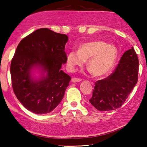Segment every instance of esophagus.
Listing matches in <instances>:
<instances>
[{"mask_svg":"<svg viewBox=\"0 0 147 147\" xmlns=\"http://www.w3.org/2000/svg\"><path fill=\"white\" fill-rule=\"evenodd\" d=\"M82 81V79L80 78H73L71 79V82L73 83H76V82H80Z\"/></svg>","mask_w":147,"mask_h":147,"instance_id":"obj_1","label":"esophagus"}]
</instances>
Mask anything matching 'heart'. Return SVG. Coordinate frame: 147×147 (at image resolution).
Wrapping results in <instances>:
<instances>
[{
  "mask_svg": "<svg viewBox=\"0 0 147 147\" xmlns=\"http://www.w3.org/2000/svg\"><path fill=\"white\" fill-rule=\"evenodd\" d=\"M117 51L113 45L103 41H93L82 45L78 51H71L66 57L70 71L82 66L87 60V67L93 76L100 77L110 71L116 62Z\"/></svg>",
  "mask_w": 147,
  "mask_h": 147,
  "instance_id": "obj_1",
  "label": "heart"
}]
</instances>
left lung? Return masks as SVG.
<instances>
[{"mask_svg":"<svg viewBox=\"0 0 147 147\" xmlns=\"http://www.w3.org/2000/svg\"><path fill=\"white\" fill-rule=\"evenodd\" d=\"M139 61L135 49L126 51L111 75L95 84L90 102L100 111L121 107L138 82Z\"/></svg>","mask_w":147,"mask_h":147,"instance_id":"8db88e82","label":"left lung"}]
</instances>
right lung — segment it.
Returning a JSON list of instances; mask_svg holds the SVG:
<instances>
[{"label": "right lung", "mask_w": 147, "mask_h": 147, "mask_svg": "<svg viewBox=\"0 0 147 147\" xmlns=\"http://www.w3.org/2000/svg\"><path fill=\"white\" fill-rule=\"evenodd\" d=\"M67 40L65 34L43 28L22 39L17 47L11 64L12 89L22 105L33 113H49L64 97L71 79L61 69L66 62ZM33 67L42 73L38 80L31 76Z\"/></svg>", "instance_id": "right-lung-1"}]
</instances>
